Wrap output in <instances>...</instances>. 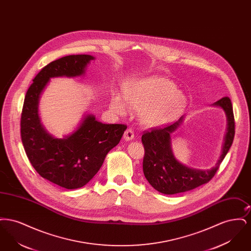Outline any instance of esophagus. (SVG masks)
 Here are the masks:
<instances>
[{
	"instance_id": "34e87169",
	"label": "esophagus",
	"mask_w": 251,
	"mask_h": 251,
	"mask_svg": "<svg viewBox=\"0 0 251 251\" xmlns=\"http://www.w3.org/2000/svg\"><path fill=\"white\" fill-rule=\"evenodd\" d=\"M123 137H124V140L131 141V140L134 138V132H133L131 129H128V130H126V131L124 132Z\"/></svg>"
}]
</instances>
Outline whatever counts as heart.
<instances>
[{"mask_svg": "<svg viewBox=\"0 0 251 251\" xmlns=\"http://www.w3.org/2000/svg\"><path fill=\"white\" fill-rule=\"evenodd\" d=\"M123 92L125 100L118 94L112 97L111 109L124 116L128 112V103L131 107L139 109L140 122L150 128L163 126L177 119L187 102L186 97L177 90L176 84L160 76L131 79L124 84Z\"/></svg>", "mask_w": 251, "mask_h": 251, "instance_id": "obj_1", "label": "heart"}]
</instances>
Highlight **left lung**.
I'll return each instance as SVG.
<instances>
[{
  "mask_svg": "<svg viewBox=\"0 0 251 251\" xmlns=\"http://www.w3.org/2000/svg\"><path fill=\"white\" fill-rule=\"evenodd\" d=\"M223 109L227 118V131L222 146V152L216 164L210 169H197L187 167L175 158L171 147V133L177 131L184 116L173 124L162 129L145 131L142 143L145 149L143 172L150 184L160 193L174 195L189 191L208 182L215 176L221 162L233 142L235 127L232 104L224 97L212 104Z\"/></svg>",
  "mask_w": 251,
  "mask_h": 251,
  "instance_id": "8db88e82",
  "label": "left lung"
}]
</instances>
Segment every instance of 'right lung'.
I'll return each instance as SVG.
<instances>
[{
    "label": "right lung",
    "instance_id": "add662e5",
    "mask_svg": "<svg viewBox=\"0 0 251 251\" xmlns=\"http://www.w3.org/2000/svg\"><path fill=\"white\" fill-rule=\"evenodd\" d=\"M92 60V55L77 54L50 63L35 77L24 99L21 134L26 155L42 178L66 189L81 188L93 179L127 129L124 124L101 123L92 114H84L77 128L63 138L42 125L39 100L50 80L84 76Z\"/></svg>",
    "mask_w": 251,
    "mask_h": 251
}]
</instances>
